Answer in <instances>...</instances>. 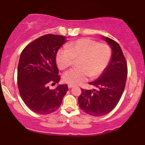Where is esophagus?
<instances>
[{"instance_id": "1", "label": "esophagus", "mask_w": 145, "mask_h": 145, "mask_svg": "<svg viewBox=\"0 0 145 145\" xmlns=\"http://www.w3.org/2000/svg\"><path fill=\"white\" fill-rule=\"evenodd\" d=\"M68 87H69V89H71V88H73V87H74V86H72V85H68Z\"/></svg>"}]
</instances>
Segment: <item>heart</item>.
<instances>
[{
	"instance_id": "1",
	"label": "heart",
	"mask_w": 145,
	"mask_h": 145,
	"mask_svg": "<svg viewBox=\"0 0 145 145\" xmlns=\"http://www.w3.org/2000/svg\"><path fill=\"white\" fill-rule=\"evenodd\" d=\"M111 49L106 43H99L90 39H81L66 45V50H59L56 55V62L61 70H66L76 61L79 69H72L64 74L63 79L72 86L86 81L88 76L96 78L108 66Z\"/></svg>"
}]
</instances>
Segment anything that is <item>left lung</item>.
<instances>
[{
    "mask_svg": "<svg viewBox=\"0 0 145 145\" xmlns=\"http://www.w3.org/2000/svg\"><path fill=\"white\" fill-rule=\"evenodd\" d=\"M102 39L112 49L110 62L101 75L89 83L98 89H82L78 98L81 109L95 117L106 115L117 106L125 89L127 75V63L120 45L108 37Z\"/></svg>",
    "mask_w": 145,
    "mask_h": 145,
    "instance_id": "8db88e82",
    "label": "left lung"
}]
</instances>
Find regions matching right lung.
Returning a JSON list of instances; mask_svg holds the SVG:
<instances>
[{"label":"right lung","instance_id":"1","mask_svg":"<svg viewBox=\"0 0 145 145\" xmlns=\"http://www.w3.org/2000/svg\"><path fill=\"white\" fill-rule=\"evenodd\" d=\"M62 35H46L33 40L22 51L18 67V84L22 99L35 113L47 115L60 106L67 84L54 89L49 84L60 80L56 65L57 51L66 42Z\"/></svg>","mask_w":145,"mask_h":145}]
</instances>
